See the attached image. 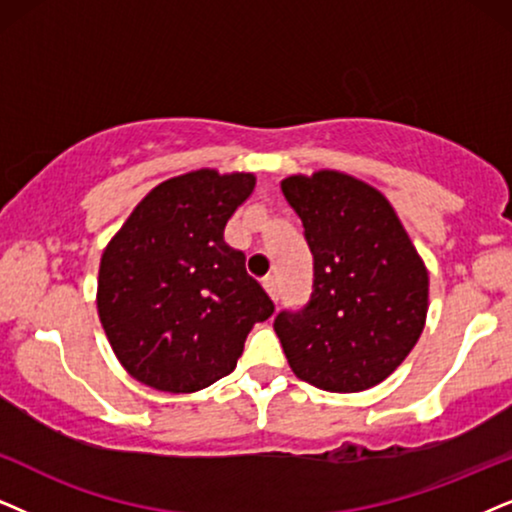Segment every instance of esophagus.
Masks as SVG:
<instances>
[{
  "mask_svg": "<svg viewBox=\"0 0 512 512\" xmlns=\"http://www.w3.org/2000/svg\"><path fill=\"white\" fill-rule=\"evenodd\" d=\"M264 290H267L269 293V297L274 302H278V281L274 276H269V278H264Z\"/></svg>",
  "mask_w": 512,
  "mask_h": 512,
  "instance_id": "obj_1",
  "label": "esophagus"
}]
</instances>
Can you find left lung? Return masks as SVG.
Wrapping results in <instances>:
<instances>
[{
	"label": "left lung",
	"mask_w": 512,
	"mask_h": 512,
	"mask_svg": "<svg viewBox=\"0 0 512 512\" xmlns=\"http://www.w3.org/2000/svg\"><path fill=\"white\" fill-rule=\"evenodd\" d=\"M314 255L300 312L274 319L290 368L326 392L383 383L409 357L428 316V269L383 193L345 172L281 181Z\"/></svg>",
	"instance_id": "1"
}]
</instances>
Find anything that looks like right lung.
<instances>
[{"label":"right lung","instance_id":"obj_1","mask_svg":"<svg viewBox=\"0 0 512 512\" xmlns=\"http://www.w3.org/2000/svg\"><path fill=\"white\" fill-rule=\"evenodd\" d=\"M255 174L203 170L158 184L101 255L96 307L125 371L160 392H198L236 368L274 302L224 243Z\"/></svg>","mask_w":512,"mask_h":512}]
</instances>
